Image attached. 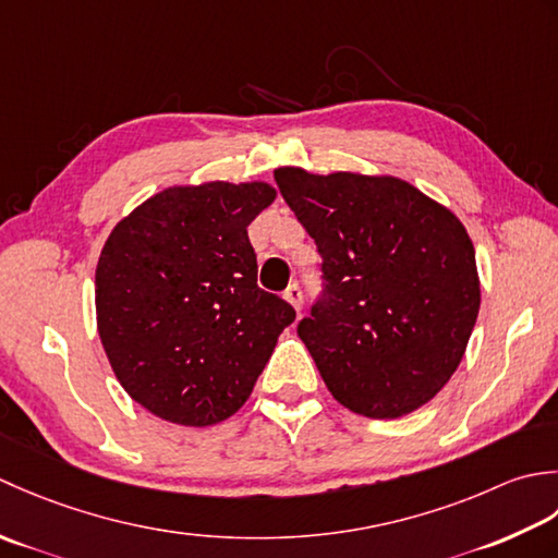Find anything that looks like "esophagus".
I'll return each instance as SVG.
<instances>
[{"mask_svg": "<svg viewBox=\"0 0 558 558\" xmlns=\"http://www.w3.org/2000/svg\"><path fill=\"white\" fill-rule=\"evenodd\" d=\"M283 299H287L293 305L295 313H301V308H303V293L299 289V283H291V287L283 291Z\"/></svg>", "mask_w": 558, "mask_h": 558, "instance_id": "obj_1", "label": "esophagus"}]
</instances>
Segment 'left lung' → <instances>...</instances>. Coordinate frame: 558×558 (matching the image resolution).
<instances>
[{
  "mask_svg": "<svg viewBox=\"0 0 558 558\" xmlns=\"http://www.w3.org/2000/svg\"><path fill=\"white\" fill-rule=\"evenodd\" d=\"M277 185L323 257L325 295L299 337L339 404L400 418L458 371L480 313L462 221L395 175L281 166Z\"/></svg>",
  "mask_w": 558,
  "mask_h": 558,
  "instance_id": "obj_1",
  "label": "left lung"
}]
</instances>
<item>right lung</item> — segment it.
Segmentation results:
<instances>
[{
    "label": "right lung",
    "mask_w": 558,
    "mask_h": 558,
    "mask_svg": "<svg viewBox=\"0 0 558 558\" xmlns=\"http://www.w3.org/2000/svg\"><path fill=\"white\" fill-rule=\"evenodd\" d=\"M277 199L265 180L170 185L116 223L96 267V325L134 402L178 426L245 404L293 308L257 287L247 226Z\"/></svg>",
    "instance_id": "1"
}]
</instances>
